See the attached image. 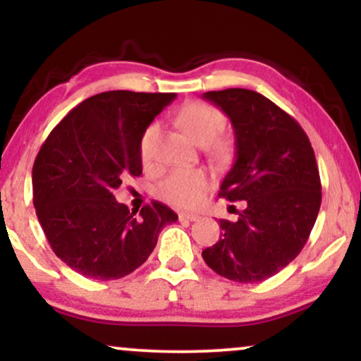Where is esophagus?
Returning a JSON list of instances; mask_svg holds the SVG:
<instances>
[{
    "label": "esophagus",
    "instance_id": "obj_1",
    "mask_svg": "<svg viewBox=\"0 0 361 361\" xmlns=\"http://www.w3.org/2000/svg\"><path fill=\"white\" fill-rule=\"evenodd\" d=\"M200 216L199 215H195V214H184V212H182V214H179V220L180 221H195V220H199Z\"/></svg>",
    "mask_w": 361,
    "mask_h": 361
}]
</instances>
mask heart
Returning <instances> with one entry per match:
<instances>
[{
  "label": "heart",
  "instance_id": "heart-1",
  "mask_svg": "<svg viewBox=\"0 0 361 361\" xmlns=\"http://www.w3.org/2000/svg\"><path fill=\"white\" fill-rule=\"evenodd\" d=\"M177 123L197 145L207 146L215 156L225 157L231 151V141L219 136L225 126V116L219 108L207 102H189L180 108ZM159 123L146 126L140 137V159L145 167L156 162ZM212 185L210 176L202 169H176L156 185V195L167 204L180 209H194L204 202Z\"/></svg>",
  "mask_w": 361,
  "mask_h": 361
}]
</instances>
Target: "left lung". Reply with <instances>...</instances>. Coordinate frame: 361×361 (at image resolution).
I'll use <instances>...</instances> for the list:
<instances>
[{"instance_id":"1","label":"left lung","mask_w":361,"mask_h":361,"mask_svg":"<svg viewBox=\"0 0 361 361\" xmlns=\"http://www.w3.org/2000/svg\"><path fill=\"white\" fill-rule=\"evenodd\" d=\"M225 111L236 136V159L220 185L226 200L245 202L238 220H220V240L202 251L216 274L259 283L279 273L307 243L322 202L317 161L293 116L246 88L204 93Z\"/></svg>"}]
</instances>
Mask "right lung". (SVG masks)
Instances as JSON below:
<instances>
[{
  "instance_id": "add662e5",
  "label": "right lung",
  "mask_w": 361,
  "mask_h": 361,
  "mask_svg": "<svg viewBox=\"0 0 361 361\" xmlns=\"http://www.w3.org/2000/svg\"><path fill=\"white\" fill-rule=\"evenodd\" d=\"M176 93L103 92L83 100L51 131L32 166V202L54 253L87 278H125L149 258L177 220L151 202L130 212L113 190L140 177V137Z\"/></svg>"
}]
</instances>
